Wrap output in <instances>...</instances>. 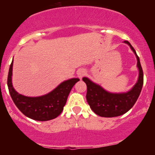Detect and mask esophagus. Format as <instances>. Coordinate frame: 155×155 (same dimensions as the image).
<instances>
[{"instance_id":"1","label":"esophagus","mask_w":155,"mask_h":155,"mask_svg":"<svg viewBox=\"0 0 155 155\" xmlns=\"http://www.w3.org/2000/svg\"><path fill=\"white\" fill-rule=\"evenodd\" d=\"M85 74H86V71L84 69H80L77 71V75H78V77L80 79H81Z\"/></svg>"}]
</instances>
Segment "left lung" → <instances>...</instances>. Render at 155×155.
<instances>
[{
	"mask_svg": "<svg viewBox=\"0 0 155 155\" xmlns=\"http://www.w3.org/2000/svg\"><path fill=\"white\" fill-rule=\"evenodd\" d=\"M124 42L130 46L136 56L137 67L139 71L137 81L130 91L121 93L109 92L86 77L82 79L87 85V103L95 114L102 117H116L127 113L137 102L143 87V74L139 57L128 41Z\"/></svg>",
	"mask_w": 155,
	"mask_h": 155,
	"instance_id": "1",
	"label": "left lung"
}]
</instances>
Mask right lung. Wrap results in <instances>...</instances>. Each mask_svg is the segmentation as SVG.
Here are the masks:
<instances>
[{"label": "right lung", "instance_id": "1", "mask_svg": "<svg viewBox=\"0 0 155 155\" xmlns=\"http://www.w3.org/2000/svg\"><path fill=\"white\" fill-rule=\"evenodd\" d=\"M13 61L8 76V87L14 103L25 116L37 121H48L57 118L62 113L71 89L79 78L64 81L48 94L38 97L25 96L15 90L12 85Z\"/></svg>", "mask_w": 155, "mask_h": 155}]
</instances>
